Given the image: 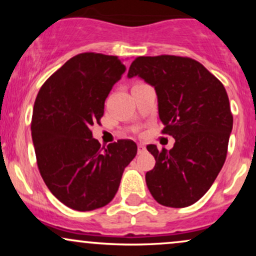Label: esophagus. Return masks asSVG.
I'll use <instances>...</instances> for the list:
<instances>
[{"label":"esophagus","instance_id":"1","mask_svg":"<svg viewBox=\"0 0 256 256\" xmlns=\"http://www.w3.org/2000/svg\"><path fill=\"white\" fill-rule=\"evenodd\" d=\"M146 150V146L144 144H138V154H140V152H144Z\"/></svg>","mask_w":256,"mask_h":256}]
</instances>
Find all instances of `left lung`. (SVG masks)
Here are the masks:
<instances>
[{
  "instance_id": "8db88e82",
  "label": "left lung",
  "mask_w": 256,
  "mask_h": 256,
  "mask_svg": "<svg viewBox=\"0 0 256 256\" xmlns=\"http://www.w3.org/2000/svg\"><path fill=\"white\" fill-rule=\"evenodd\" d=\"M134 77L154 88L162 132L176 140L170 150L146 146L156 161L146 186L160 204L188 207L210 190L225 162L234 118L224 85L204 64L173 55L137 58L128 73Z\"/></svg>"
}]
</instances>
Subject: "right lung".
I'll return each mask as SVG.
<instances>
[{"mask_svg":"<svg viewBox=\"0 0 256 256\" xmlns=\"http://www.w3.org/2000/svg\"><path fill=\"white\" fill-rule=\"evenodd\" d=\"M125 70L116 56L76 55L43 84L34 101L31 131L40 176L58 201L79 212L110 204L137 154L136 143L128 140L101 148L91 132Z\"/></svg>","mask_w":256,"mask_h":256,"instance_id":"obj_1","label":"right lung"}]
</instances>
